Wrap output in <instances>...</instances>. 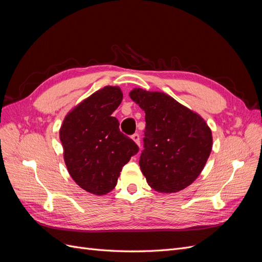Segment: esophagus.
<instances>
[{
    "label": "esophagus",
    "instance_id": "obj_1",
    "mask_svg": "<svg viewBox=\"0 0 262 262\" xmlns=\"http://www.w3.org/2000/svg\"><path fill=\"white\" fill-rule=\"evenodd\" d=\"M131 139H132L134 142H136V143H137L138 145H140V136H139V133H134V134H132Z\"/></svg>",
    "mask_w": 262,
    "mask_h": 262
}]
</instances>
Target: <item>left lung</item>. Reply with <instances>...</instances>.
Here are the masks:
<instances>
[{"label": "left lung", "instance_id": "8db88e82", "mask_svg": "<svg viewBox=\"0 0 262 262\" xmlns=\"http://www.w3.org/2000/svg\"><path fill=\"white\" fill-rule=\"evenodd\" d=\"M130 97L145 113L139 164L148 186L164 193L187 188L200 175L212 150L209 125L165 93L134 89Z\"/></svg>", "mask_w": 262, "mask_h": 262}]
</instances>
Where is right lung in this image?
<instances>
[{"mask_svg": "<svg viewBox=\"0 0 262 262\" xmlns=\"http://www.w3.org/2000/svg\"><path fill=\"white\" fill-rule=\"evenodd\" d=\"M122 97L118 86H105L71 110L60 128L68 171L78 186L93 194L112 191L123 166L139 152L112 116Z\"/></svg>", "mask_w": 262, "mask_h": 262, "instance_id": "1", "label": "right lung"}]
</instances>
